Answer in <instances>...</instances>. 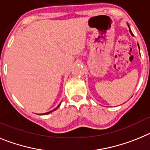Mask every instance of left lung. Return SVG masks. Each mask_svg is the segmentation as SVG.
Returning a JSON list of instances; mask_svg holds the SVG:
<instances>
[{
  "label": "left lung",
  "mask_w": 150,
  "mask_h": 150,
  "mask_svg": "<svg viewBox=\"0 0 150 150\" xmlns=\"http://www.w3.org/2000/svg\"><path fill=\"white\" fill-rule=\"evenodd\" d=\"M127 26H128V28H129V32H130V33H131V35L132 36H134V35H133V33H132V32H131V28H130V26H129V25H128V23H127ZM137 46H138V48H139V52H140V46H139V44H137Z\"/></svg>",
  "instance_id": "obj_1"
}]
</instances>
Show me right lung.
Returning a JSON list of instances; mask_svg holds the SVG:
<instances>
[{"instance_id": "obj_1", "label": "right lung", "mask_w": 150, "mask_h": 150, "mask_svg": "<svg viewBox=\"0 0 150 150\" xmlns=\"http://www.w3.org/2000/svg\"><path fill=\"white\" fill-rule=\"evenodd\" d=\"M60 104H61V103H60L59 104V105H58V106H57V107L55 108V109H53V110H51V111H50V112H46V113H43V114H40V115H47V114H49V113L52 112H53V111H55L56 109H57V108H59V106H60Z\"/></svg>"}]
</instances>
